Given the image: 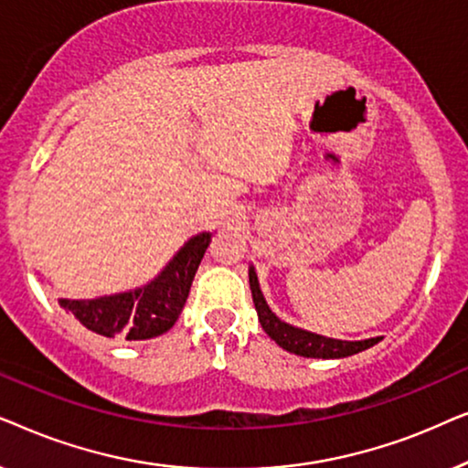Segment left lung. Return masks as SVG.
<instances>
[{"mask_svg":"<svg viewBox=\"0 0 468 468\" xmlns=\"http://www.w3.org/2000/svg\"><path fill=\"white\" fill-rule=\"evenodd\" d=\"M249 285H251L253 304H255V311H258L261 328H264L266 335L271 336L279 347L287 349L290 354L330 360V357H347V356L360 354V351L373 347L375 343L381 341L379 336L368 338V341H336V338H325V336L313 335V332L293 328V325L281 322V319L268 309L266 300L261 296L258 274H255L253 266L249 268Z\"/></svg>","mask_w":468,"mask_h":468,"instance_id":"left-lung-1","label":"left lung"}]
</instances>
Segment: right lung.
I'll return each instance as SVG.
<instances>
[{
  "label": "right lung",
  "mask_w": 468,
  "mask_h": 468,
  "mask_svg": "<svg viewBox=\"0 0 468 468\" xmlns=\"http://www.w3.org/2000/svg\"><path fill=\"white\" fill-rule=\"evenodd\" d=\"M208 245V232L194 236L165 271L140 290L93 300H59V304L95 335L125 341L155 338L176 324Z\"/></svg>",
  "instance_id": "right-lung-1"
}]
</instances>
